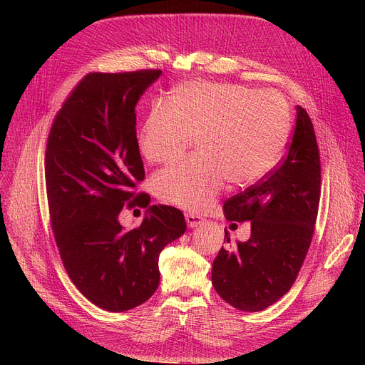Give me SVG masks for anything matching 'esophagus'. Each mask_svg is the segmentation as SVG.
I'll return each mask as SVG.
<instances>
[{"instance_id":"esophagus-1","label":"esophagus","mask_w":365,"mask_h":365,"mask_svg":"<svg viewBox=\"0 0 365 365\" xmlns=\"http://www.w3.org/2000/svg\"><path fill=\"white\" fill-rule=\"evenodd\" d=\"M185 218H186V224H187L189 228H196V227L203 224V220L197 215H193V214H186Z\"/></svg>"}]
</instances>
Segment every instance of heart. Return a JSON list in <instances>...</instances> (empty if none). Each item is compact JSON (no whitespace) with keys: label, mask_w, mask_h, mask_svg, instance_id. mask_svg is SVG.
Segmentation results:
<instances>
[{"label":"heart","mask_w":365,"mask_h":365,"mask_svg":"<svg viewBox=\"0 0 365 365\" xmlns=\"http://www.w3.org/2000/svg\"><path fill=\"white\" fill-rule=\"evenodd\" d=\"M289 120L287 102L274 91L214 82L179 85L169 102H153L138 148L151 163L179 158L193 137L199 151L155 173L154 195L189 212L210 210L225 182L247 187L276 166Z\"/></svg>","instance_id":"b5f03b06"}]
</instances>
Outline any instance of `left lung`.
Here are the masks:
<instances>
[{"label": "left lung", "instance_id": "1", "mask_svg": "<svg viewBox=\"0 0 365 365\" xmlns=\"http://www.w3.org/2000/svg\"><path fill=\"white\" fill-rule=\"evenodd\" d=\"M319 196L315 130L297 106L294 133L283 162L224 203L228 221L251 224L248 241L222 247L214 259L212 284L227 303L238 310L258 312L290 290L314 235ZM225 237L230 242L227 231Z\"/></svg>", "mask_w": 365, "mask_h": 365}]
</instances>
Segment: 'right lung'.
I'll use <instances>...</instances> for the list:
<instances>
[{
	"label": "right lung",
	"mask_w": 365,
	"mask_h": 365,
	"mask_svg": "<svg viewBox=\"0 0 365 365\" xmlns=\"http://www.w3.org/2000/svg\"><path fill=\"white\" fill-rule=\"evenodd\" d=\"M160 75H86L47 140L46 190L61 258L79 292L108 312L130 310L153 296L162 250L186 231L182 211L166 205L149 206L134 230L118 220L127 202L148 205L145 193L133 192L144 179L135 106Z\"/></svg>",
	"instance_id": "1"
}]
</instances>
